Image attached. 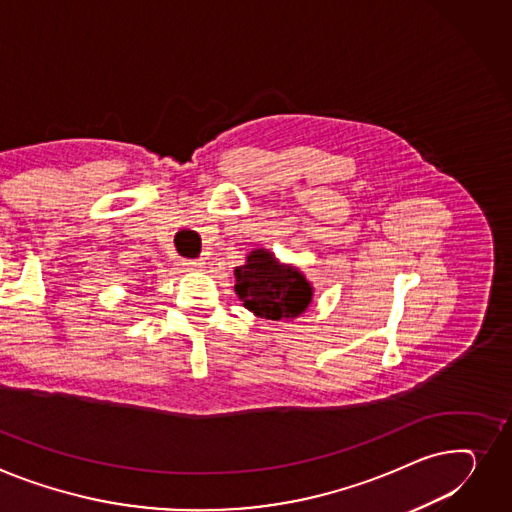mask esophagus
<instances>
[{
    "label": "esophagus",
    "mask_w": 512,
    "mask_h": 512,
    "mask_svg": "<svg viewBox=\"0 0 512 512\" xmlns=\"http://www.w3.org/2000/svg\"><path fill=\"white\" fill-rule=\"evenodd\" d=\"M183 265H185L187 269H193V271L203 269V261H201V259H185V261H183Z\"/></svg>",
    "instance_id": "obj_1"
}]
</instances>
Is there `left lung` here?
<instances>
[{
    "instance_id": "left-lung-1",
    "label": "left lung",
    "mask_w": 512,
    "mask_h": 512,
    "mask_svg": "<svg viewBox=\"0 0 512 512\" xmlns=\"http://www.w3.org/2000/svg\"><path fill=\"white\" fill-rule=\"evenodd\" d=\"M234 292L245 309L261 319H294L313 300V286L298 267L280 263L267 249L249 253L247 263L234 269Z\"/></svg>"
}]
</instances>
